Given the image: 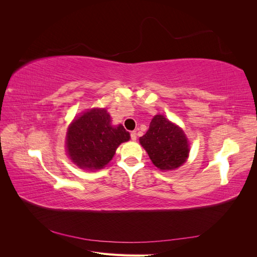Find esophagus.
I'll list each match as a JSON object with an SVG mask.
<instances>
[{"label": "esophagus", "instance_id": "34e87169", "mask_svg": "<svg viewBox=\"0 0 257 257\" xmlns=\"http://www.w3.org/2000/svg\"><path fill=\"white\" fill-rule=\"evenodd\" d=\"M131 139H132V141H134V142L137 139V134H136L135 131L131 132Z\"/></svg>", "mask_w": 257, "mask_h": 257}]
</instances>
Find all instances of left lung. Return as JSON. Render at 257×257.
<instances>
[{"mask_svg":"<svg viewBox=\"0 0 257 257\" xmlns=\"http://www.w3.org/2000/svg\"><path fill=\"white\" fill-rule=\"evenodd\" d=\"M139 142L161 170L181 166L189 157V143L183 131L162 114L154 116L149 130Z\"/></svg>","mask_w":257,"mask_h":257,"instance_id":"8db88e82","label":"left lung"}]
</instances>
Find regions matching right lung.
I'll return each mask as SVG.
<instances>
[{"mask_svg": "<svg viewBox=\"0 0 257 257\" xmlns=\"http://www.w3.org/2000/svg\"><path fill=\"white\" fill-rule=\"evenodd\" d=\"M123 125L112 126L106 109L88 110L69 125L66 148L69 158L81 168L100 169L111 161L116 148L127 142Z\"/></svg>", "mask_w": 257, "mask_h": 257, "instance_id": "add662e5", "label": "right lung"}]
</instances>
